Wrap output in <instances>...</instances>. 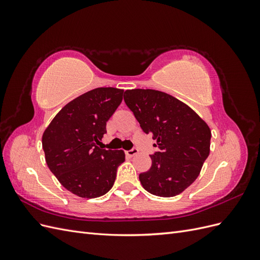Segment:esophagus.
Here are the masks:
<instances>
[{"mask_svg": "<svg viewBox=\"0 0 260 260\" xmlns=\"http://www.w3.org/2000/svg\"><path fill=\"white\" fill-rule=\"evenodd\" d=\"M138 154V149L137 148H132L130 149V151H125V155L129 156V157H132Z\"/></svg>", "mask_w": 260, "mask_h": 260, "instance_id": "34e87169", "label": "esophagus"}]
</instances>
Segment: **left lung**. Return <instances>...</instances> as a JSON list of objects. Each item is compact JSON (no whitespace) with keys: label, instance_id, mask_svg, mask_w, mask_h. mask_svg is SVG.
Listing matches in <instances>:
<instances>
[{"label":"left lung","instance_id":"8db88e82","mask_svg":"<svg viewBox=\"0 0 260 260\" xmlns=\"http://www.w3.org/2000/svg\"><path fill=\"white\" fill-rule=\"evenodd\" d=\"M127 106L159 149L152 166L139 179L145 190L160 198L182 193L199 177L210 152L208 124L183 102L151 89L127 90Z\"/></svg>","mask_w":260,"mask_h":260}]
</instances>
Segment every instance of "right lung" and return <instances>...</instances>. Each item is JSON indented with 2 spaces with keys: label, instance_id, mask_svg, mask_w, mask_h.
<instances>
[{
  "label": "right lung",
  "instance_id": "right-lung-1",
  "mask_svg": "<svg viewBox=\"0 0 260 260\" xmlns=\"http://www.w3.org/2000/svg\"><path fill=\"white\" fill-rule=\"evenodd\" d=\"M122 94L123 90L116 88L86 92L62 107L43 132L42 147L50 170L66 190L79 198L106 194L124 161L122 149L98 146Z\"/></svg>",
  "mask_w": 260,
  "mask_h": 260
}]
</instances>
